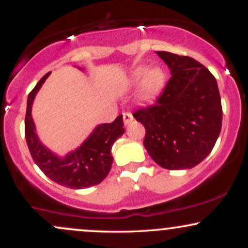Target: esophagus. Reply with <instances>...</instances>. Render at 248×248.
<instances>
[{
	"label": "esophagus",
	"instance_id": "obj_1",
	"mask_svg": "<svg viewBox=\"0 0 248 248\" xmlns=\"http://www.w3.org/2000/svg\"><path fill=\"white\" fill-rule=\"evenodd\" d=\"M122 115H124V124H130V122H132V120H133V115L130 114V113L124 112Z\"/></svg>",
	"mask_w": 248,
	"mask_h": 248
}]
</instances>
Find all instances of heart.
Returning a JSON list of instances; mask_svg holds the SVG:
<instances>
[{
	"label": "heart",
	"mask_w": 248,
	"mask_h": 248,
	"mask_svg": "<svg viewBox=\"0 0 248 248\" xmlns=\"http://www.w3.org/2000/svg\"><path fill=\"white\" fill-rule=\"evenodd\" d=\"M144 73V67H138L134 72L132 73V78L130 81L136 82L143 77ZM164 84V73L163 71L158 67H153V69L148 70L144 75L143 79L141 82V98L147 100L150 99L152 96L157 94L161 91V88L163 87Z\"/></svg>",
	"instance_id": "obj_1"
}]
</instances>
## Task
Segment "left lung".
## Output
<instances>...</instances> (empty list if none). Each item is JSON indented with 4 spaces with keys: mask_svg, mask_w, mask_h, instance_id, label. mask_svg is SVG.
I'll use <instances>...</instances> for the list:
<instances>
[{
    "mask_svg": "<svg viewBox=\"0 0 248 248\" xmlns=\"http://www.w3.org/2000/svg\"><path fill=\"white\" fill-rule=\"evenodd\" d=\"M156 53L171 77L156 101L133 116L146 128L143 144L158 166L190 169L211 153L220 134L223 109L217 81L191 57Z\"/></svg>",
    "mask_w": 248,
    "mask_h": 248,
    "instance_id": "obj_1",
    "label": "left lung"
}]
</instances>
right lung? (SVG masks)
<instances>
[{"mask_svg":"<svg viewBox=\"0 0 248 248\" xmlns=\"http://www.w3.org/2000/svg\"><path fill=\"white\" fill-rule=\"evenodd\" d=\"M50 73L43 77L28 96L25 140L31 156L45 176L62 186L84 189L96 186L106 178L112 168V146L124 133V119L122 115H119L112 124H99L78 149L67 154L65 157L57 156L38 140L31 116V107L36 93Z\"/></svg>","mask_w":248,"mask_h":248,"instance_id":"1","label":"right lung"}]
</instances>
